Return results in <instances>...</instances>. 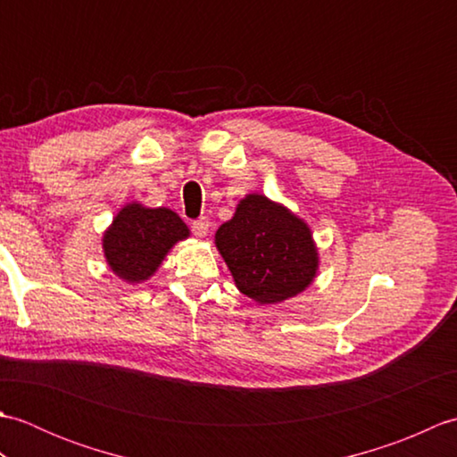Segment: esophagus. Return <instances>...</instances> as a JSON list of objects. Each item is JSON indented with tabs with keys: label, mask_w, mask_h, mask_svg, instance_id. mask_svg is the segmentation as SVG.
<instances>
[{
	"label": "esophagus",
	"mask_w": 457,
	"mask_h": 457,
	"mask_svg": "<svg viewBox=\"0 0 457 457\" xmlns=\"http://www.w3.org/2000/svg\"><path fill=\"white\" fill-rule=\"evenodd\" d=\"M190 228H192V234L194 236H198V237H204L208 234V228H210V221H208V218H200V220H194L192 223H190Z\"/></svg>",
	"instance_id": "1"
}]
</instances>
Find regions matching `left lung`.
<instances>
[{"label": "left lung", "mask_w": 457, "mask_h": 457, "mask_svg": "<svg viewBox=\"0 0 457 457\" xmlns=\"http://www.w3.org/2000/svg\"><path fill=\"white\" fill-rule=\"evenodd\" d=\"M216 245L241 293L261 304L287 300L312 283L318 253L304 221L259 194L216 231Z\"/></svg>", "instance_id": "left-lung-1"}]
</instances>
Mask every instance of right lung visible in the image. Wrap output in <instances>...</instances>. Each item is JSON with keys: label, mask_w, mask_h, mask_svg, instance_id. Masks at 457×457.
<instances>
[{"label": "right lung", "mask_w": 457, "mask_h": 457, "mask_svg": "<svg viewBox=\"0 0 457 457\" xmlns=\"http://www.w3.org/2000/svg\"><path fill=\"white\" fill-rule=\"evenodd\" d=\"M184 237H188V228L174 212L129 204L105 231L104 251L115 275L128 283H141Z\"/></svg>", "instance_id": "1"}]
</instances>
